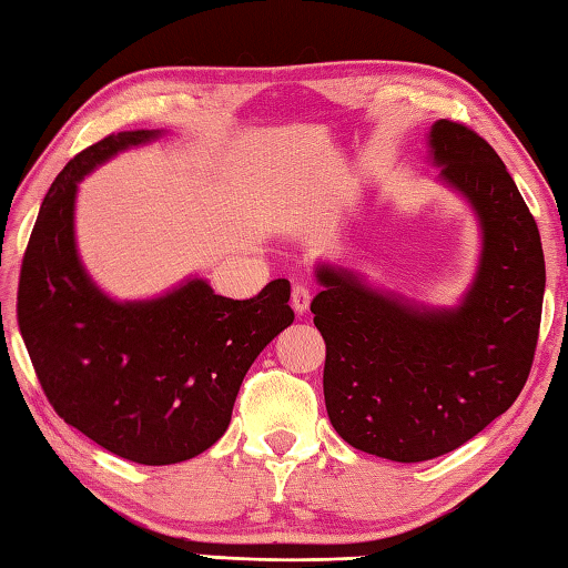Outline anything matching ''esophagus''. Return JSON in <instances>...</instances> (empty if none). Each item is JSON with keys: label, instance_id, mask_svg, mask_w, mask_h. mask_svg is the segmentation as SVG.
I'll return each instance as SVG.
<instances>
[{"label": "esophagus", "instance_id": "1", "mask_svg": "<svg viewBox=\"0 0 568 568\" xmlns=\"http://www.w3.org/2000/svg\"><path fill=\"white\" fill-rule=\"evenodd\" d=\"M308 304H312V288H308L306 284H302V282H296L292 286V306H294V312L296 314L308 312Z\"/></svg>", "mask_w": 568, "mask_h": 568}]
</instances>
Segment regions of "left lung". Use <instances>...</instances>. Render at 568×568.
<instances>
[{
    "instance_id": "1",
    "label": "left lung",
    "mask_w": 568,
    "mask_h": 568,
    "mask_svg": "<svg viewBox=\"0 0 568 568\" xmlns=\"http://www.w3.org/2000/svg\"><path fill=\"white\" fill-rule=\"evenodd\" d=\"M440 178L483 227L475 282L457 308H415L321 264L312 302L326 341L328 420L348 445L393 463L457 450L517 400L537 351L547 270L539 227L501 158L473 128H430Z\"/></svg>"
}]
</instances>
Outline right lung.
Masks as SVG:
<instances>
[{
	"mask_svg": "<svg viewBox=\"0 0 568 568\" xmlns=\"http://www.w3.org/2000/svg\"><path fill=\"white\" fill-rule=\"evenodd\" d=\"M158 135L111 133L69 160L41 202L17 294L21 338L53 410L138 465H175L215 445L254 358L294 321L286 280L244 302L190 280L125 304L89 280L73 242L79 180Z\"/></svg>",
	"mask_w": 568,
	"mask_h": 568,
	"instance_id": "obj_1",
	"label": "right lung"
}]
</instances>
